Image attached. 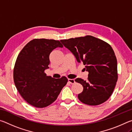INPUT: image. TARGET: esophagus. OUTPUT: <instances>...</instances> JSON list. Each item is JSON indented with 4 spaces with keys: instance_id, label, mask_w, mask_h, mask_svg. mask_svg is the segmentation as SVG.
I'll return each mask as SVG.
<instances>
[{
    "instance_id": "1",
    "label": "esophagus",
    "mask_w": 132,
    "mask_h": 132,
    "mask_svg": "<svg viewBox=\"0 0 132 132\" xmlns=\"http://www.w3.org/2000/svg\"><path fill=\"white\" fill-rule=\"evenodd\" d=\"M68 81L69 83H70L71 84H74L75 82V79H68Z\"/></svg>"
}]
</instances>
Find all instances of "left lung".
Returning <instances> with one entry per match:
<instances>
[{"instance_id":"left-lung-1","label":"left lung","mask_w":132,"mask_h":132,"mask_svg":"<svg viewBox=\"0 0 132 132\" xmlns=\"http://www.w3.org/2000/svg\"><path fill=\"white\" fill-rule=\"evenodd\" d=\"M79 63H83L88 72L87 81L77 78L76 82L83 87L78 95L80 101L88 105H98L108 100L118 80L117 60L111 46L103 40L86 35L62 39Z\"/></svg>"}]
</instances>
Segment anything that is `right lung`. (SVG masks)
Returning a JSON list of instances; mask_svg holds the SVG:
<instances>
[{"instance_id":"right-lung-1","label":"right lung","mask_w":132,"mask_h":132,"mask_svg":"<svg viewBox=\"0 0 132 132\" xmlns=\"http://www.w3.org/2000/svg\"><path fill=\"white\" fill-rule=\"evenodd\" d=\"M63 46L58 40L34 39L18 55L13 79L20 94L31 105L38 108L50 105L68 82L65 76L53 79L45 73L49 68L51 52L56 48Z\"/></svg>"}]
</instances>
